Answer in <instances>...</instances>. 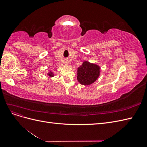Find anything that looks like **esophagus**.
<instances>
[{
	"label": "esophagus",
	"instance_id": "obj_1",
	"mask_svg": "<svg viewBox=\"0 0 147 147\" xmlns=\"http://www.w3.org/2000/svg\"><path fill=\"white\" fill-rule=\"evenodd\" d=\"M65 64H68L69 63H68V61H65Z\"/></svg>",
	"mask_w": 147,
	"mask_h": 147
}]
</instances>
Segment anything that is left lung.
I'll return each mask as SVG.
<instances>
[{
  "label": "left lung",
  "mask_w": 147,
  "mask_h": 147,
  "mask_svg": "<svg viewBox=\"0 0 147 147\" xmlns=\"http://www.w3.org/2000/svg\"><path fill=\"white\" fill-rule=\"evenodd\" d=\"M99 67L87 61L78 68L77 80L80 83L88 85L94 83L99 75Z\"/></svg>",
  "instance_id": "8db88e82"
}]
</instances>
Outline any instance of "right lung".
Instances as JSON below:
<instances>
[{
  "label": "right lung",
  "instance_id": "obj_1",
  "mask_svg": "<svg viewBox=\"0 0 147 147\" xmlns=\"http://www.w3.org/2000/svg\"><path fill=\"white\" fill-rule=\"evenodd\" d=\"M48 75H49V76H50V77H53V74L52 73L48 74Z\"/></svg>",
  "mask_w": 147,
  "mask_h": 147
}]
</instances>
